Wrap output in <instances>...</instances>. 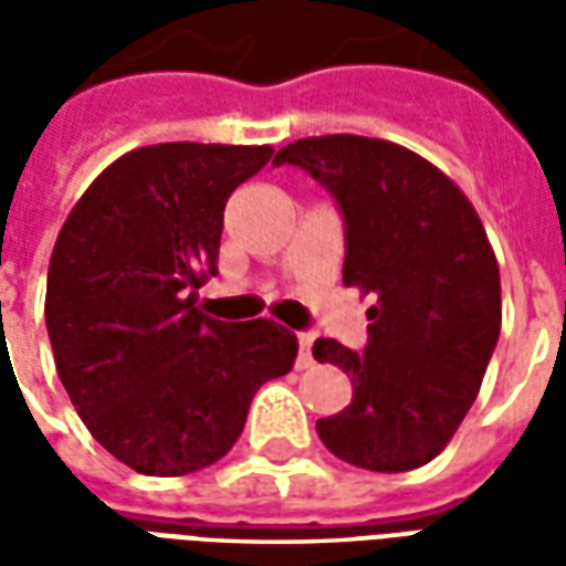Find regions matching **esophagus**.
<instances>
[{
  "label": "esophagus",
  "mask_w": 566,
  "mask_h": 566,
  "mask_svg": "<svg viewBox=\"0 0 566 566\" xmlns=\"http://www.w3.org/2000/svg\"><path fill=\"white\" fill-rule=\"evenodd\" d=\"M315 364L312 357V336L308 333H300V355H296V369H308Z\"/></svg>",
  "instance_id": "34e87169"
}]
</instances>
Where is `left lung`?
<instances>
[{"mask_svg":"<svg viewBox=\"0 0 566 566\" xmlns=\"http://www.w3.org/2000/svg\"><path fill=\"white\" fill-rule=\"evenodd\" d=\"M300 166L343 214V282L376 296L367 348L318 339L312 355L352 379V403L318 418L345 463L406 473L433 461L470 412L500 336V270L479 214L433 163L364 136L300 139Z\"/></svg>","mask_w":566,"mask_h":566,"instance_id":"1","label":"left lung"}]
</instances>
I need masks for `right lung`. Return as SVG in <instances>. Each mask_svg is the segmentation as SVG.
Listing matches in <instances>:
<instances>
[{
  "label": "right lung",
  "mask_w": 566,
  "mask_h": 566,
  "mask_svg": "<svg viewBox=\"0 0 566 566\" xmlns=\"http://www.w3.org/2000/svg\"><path fill=\"white\" fill-rule=\"evenodd\" d=\"M270 157V145L129 150L56 235L44 296L56 373L96 442L136 473L221 461L260 385L294 367L296 336L275 321L197 308L218 275L223 206Z\"/></svg>",
  "instance_id": "add662e5"
}]
</instances>
